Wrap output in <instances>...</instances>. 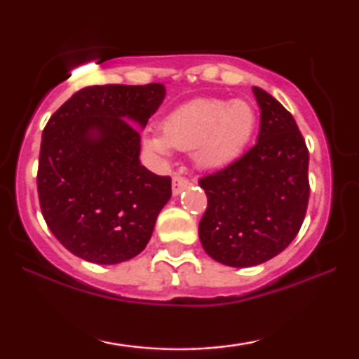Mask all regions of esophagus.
<instances>
[{"instance_id": "esophagus-1", "label": "esophagus", "mask_w": 359, "mask_h": 359, "mask_svg": "<svg viewBox=\"0 0 359 359\" xmlns=\"http://www.w3.org/2000/svg\"><path fill=\"white\" fill-rule=\"evenodd\" d=\"M189 181L183 178V176H173V183H171V191H173V196H178L181 191L188 188Z\"/></svg>"}]
</instances>
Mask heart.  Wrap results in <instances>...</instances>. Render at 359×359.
Masks as SVG:
<instances>
[{"instance_id":"1","label":"heart","mask_w":359,"mask_h":359,"mask_svg":"<svg viewBox=\"0 0 359 359\" xmlns=\"http://www.w3.org/2000/svg\"><path fill=\"white\" fill-rule=\"evenodd\" d=\"M255 129V111L243 100L201 97L181 104L165 117L161 132L144 135L145 149L170 155L175 149H193L201 168H222L247 147Z\"/></svg>"}]
</instances>
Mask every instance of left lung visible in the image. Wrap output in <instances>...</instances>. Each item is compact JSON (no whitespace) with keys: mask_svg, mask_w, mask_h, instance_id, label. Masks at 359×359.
I'll return each mask as SVG.
<instances>
[{"mask_svg":"<svg viewBox=\"0 0 359 359\" xmlns=\"http://www.w3.org/2000/svg\"><path fill=\"white\" fill-rule=\"evenodd\" d=\"M252 90L259 107L257 144L199 180L208 196L199 240L210 258L232 268L257 266L281 253L309 203V151L296 121L269 93Z\"/></svg>","mask_w":359,"mask_h":359,"instance_id":"obj_1","label":"left lung"}]
</instances>
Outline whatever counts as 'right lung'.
Returning <instances> with one entry per match:
<instances>
[{
  "mask_svg": "<svg viewBox=\"0 0 359 359\" xmlns=\"http://www.w3.org/2000/svg\"><path fill=\"white\" fill-rule=\"evenodd\" d=\"M165 96L161 83L90 86L48 119L39 201L50 232L78 258L117 264L149 243L171 180L140 163V130Z\"/></svg>",
  "mask_w": 359,
  "mask_h": 359,
  "instance_id": "obj_1",
  "label": "right lung"
}]
</instances>
